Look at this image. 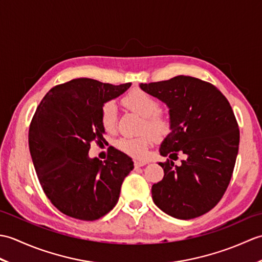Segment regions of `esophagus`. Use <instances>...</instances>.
Here are the masks:
<instances>
[{"label": "esophagus", "mask_w": 262, "mask_h": 262, "mask_svg": "<svg viewBox=\"0 0 262 262\" xmlns=\"http://www.w3.org/2000/svg\"><path fill=\"white\" fill-rule=\"evenodd\" d=\"M146 164H147V162H141V161H135L134 162V165L136 166V168H141V166H144Z\"/></svg>", "instance_id": "34e87169"}]
</instances>
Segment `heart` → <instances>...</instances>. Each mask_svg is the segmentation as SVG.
<instances>
[{"label": "heart", "instance_id": "1", "mask_svg": "<svg viewBox=\"0 0 262 262\" xmlns=\"http://www.w3.org/2000/svg\"><path fill=\"white\" fill-rule=\"evenodd\" d=\"M127 109L143 117L141 132H148L137 137H121L116 142V147L129 157L144 160L147 157L152 142L163 141L172 132L171 117L161 111V103L142 89H134L121 99ZM118 111L115 103L105 102L100 111V121L107 132H113L117 126Z\"/></svg>", "mask_w": 262, "mask_h": 262}]
</instances>
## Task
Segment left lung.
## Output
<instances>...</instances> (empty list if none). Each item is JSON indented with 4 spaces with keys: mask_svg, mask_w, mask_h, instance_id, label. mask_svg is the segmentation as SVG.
Wrapping results in <instances>:
<instances>
[{
    "mask_svg": "<svg viewBox=\"0 0 262 262\" xmlns=\"http://www.w3.org/2000/svg\"><path fill=\"white\" fill-rule=\"evenodd\" d=\"M140 86L166 103L172 120L160 148L171 160L159 163L164 177L152 186L153 202L176 219L202 216L219 204L234 170L240 130L231 104L215 85L191 76ZM179 152L186 159L174 166Z\"/></svg>",
    "mask_w": 262,
    "mask_h": 262,
    "instance_id": "1",
    "label": "left lung"
}]
</instances>
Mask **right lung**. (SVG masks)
<instances>
[{
    "mask_svg": "<svg viewBox=\"0 0 262 262\" xmlns=\"http://www.w3.org/2000/svg\"><path fill=\"white\" fill-rule=\"evenodd\" d=\"M129 86L75 79L51 89L37 107L29 127L31 159L43 192L63 214L96 221L118 202L122 181L134 169L132 159L113 149L102 162L89 158V149L105 142L102 104Z\"/></svg>",
    "mask_w": 262,
    "mask_h": 262,
    "instance_id": "obj_1",
    "label": "right lung"
}]
</instances>
